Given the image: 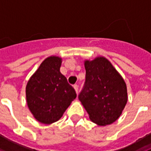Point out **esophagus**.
I'll use <instances>...</instances> for the list:
<instances>
[{"instance_id":"esophagus-1","label":"esophagus","mask_w":151,"mask_h":151,"mask_svg":"<svg viewBox=\"0 0 151 151\" xmlns=\"http://www.w3.org/2000/svg\"><path fill=\"white\" fill-rule=\"evenodd\" d=\"M74 89H75V90H76V92L78 93V89H79V88H78L77 85H75V86H74Z\"/></svg>"}]
</instances>
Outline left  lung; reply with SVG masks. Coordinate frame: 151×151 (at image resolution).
Instances as JSON below:
<instances>
[{"instance_id": "left-lung-1", "label": "left lung", "mask_w": 151, "mask_h": 151, "mask_svg": "<svg viewBox=\"0 0 151 151\" xmlns=\"http://www.w3.org/2000/svg\"><path fill=\"white\" fill-rule=\"evenodd\" d=\"M86 81L78 98L98 125L111 124L120 117L127 102V86L104 58L86 61Z\"/></svg>"}]
</instances>
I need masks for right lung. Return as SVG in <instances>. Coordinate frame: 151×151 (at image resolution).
Wrapping results in <instances>:
<instances>
[{"instance_id": "obj_1", "label": "right lung", "mask_w": 151, "mask_h": 151, "mask_svg": "<svg viewBox=\"0 0 151 151\" xmlns=\"http://www.w3.org/2000/svg\"><path fill=\"white\" fill-rule=\"evenodd\" d=\"M62 59L46 58L26 86L30 112L38 122L50 124L58 121L76 98V90L60 72Z\"/></svg>"}]
</instances>
